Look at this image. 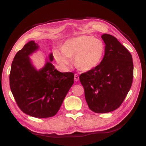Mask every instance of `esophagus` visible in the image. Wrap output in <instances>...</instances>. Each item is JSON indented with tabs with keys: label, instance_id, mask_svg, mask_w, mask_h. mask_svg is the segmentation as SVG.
Instances as JSON below:
<instances>
[{
	"label": "esophagus",
	"instance_id": "esophagus-1",
	"mask_svg": "<svg viewBox=\"0 0 146 146\" xmlns=\"http://www.w3.org/2000/svg\"><path fill=\"white\" fill-rule=\"evenodd\" d=\"M79 79V77L78 74H74V80H75V81H78Z\"/></svg>",
	"mask_w": 146,
	"mask_h": 146
}]
</instances>
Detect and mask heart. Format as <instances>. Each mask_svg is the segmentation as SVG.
Wrapping results in <instances>:
<instances>
[{
  "instance_id": "1",
  "label": "heart",
  "mask_w": 146,
  "mask_h": 146,
  "mask_svg": "<svg viewBox=\"0 0 146 146\" xmlns=\"http://www.w3.org/2000/svg\"><path fill=\"white\" fill-rule=\"evenodd\" d=\"M103 41L93 36L82 35L65 41L62 50L55 49L53 54L56 61L62 65H69L74 57L76 66L83 71L94 69L102 61L105 53Z\"/></svg>"
}]
</instances>
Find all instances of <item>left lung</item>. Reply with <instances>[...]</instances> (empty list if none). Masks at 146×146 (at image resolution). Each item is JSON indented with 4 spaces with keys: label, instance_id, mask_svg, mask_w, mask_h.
Instances as JSON below:
<instances>
[{
    "label": "left lung",
    "instance_id": "left-lung-1",
    "mask_svg": "<svg viewBox=\"0 0 146 146\" xmlns=\"http://www.w3.org/2000/svg\"><path fill=\"white\" fill-rule=\"evenodd\" d=\"M105 43L101 63L81 74L79 80L84 89L89 108L97 113L110 112L120 107L132 84V55L113 36H102Z\"/></svg>",
    "mask_w": 146,
    "mask_h": 146
}]
</instances>
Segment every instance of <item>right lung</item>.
Here are the masks:
<instances>
[{
  "mask_svg": "<svg viewBox=\"0 0 146 146\" xmlns=\"http://www.w3.org/2000/svg\"><path fill=\"white\" fill-rule=\"evenodd\" d=\"M39 46L35 41L26 43L15 55L9 75L10 88L17 106L25 113L36 118H48L56 114L74 84L72 72H60L49 62L37 70L29 55Z\"/></svg>",
  "mask_w": 146,
  "mask_h": 146,
  "instance_id": "add662e5",
  "label": "right lung"
}]
</instances>
